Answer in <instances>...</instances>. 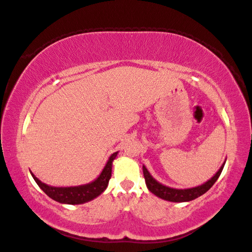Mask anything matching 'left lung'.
Returning <instances> with one entry per match:
<instances>
[{
  "instance_id": "left-lung-1",
  "label": "left lung",
  "mask_w": 252,
  "mask_h": 252,
  "mask_svg": "<svg viewBox=\"0 0 252 252\" xmlns=\"http://www.w3.org/2000/svg\"><path fill=\"white\" fill-rule=\"evenodd\" d=\"M225 161L223 162L221 168L219 169L218 172L213 175L210 180H208L201 185L191 187V189H172V187L165 186L161 183H159L157 180H155L153 178L152 174L149 173V171L146 169L145 165H143V173H144V178H145L147 189H149V191H152L154 195H156L157 197L161 198V199L168 200V201L186 202V201L196 199V198L203 195L206 191H208L211 189L212 185L216 183L217 180L219 179V176H220L222 170L224 168V164H225Z\"/></svg>"
}]
</instances>
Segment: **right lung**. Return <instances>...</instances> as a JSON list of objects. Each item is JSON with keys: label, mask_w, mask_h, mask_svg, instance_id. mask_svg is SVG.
<instances>
[{"label": "right lung", "mask_w": 252, "mask_h": 252, "mask_svg": "<svg viewBox=\"0 0 252 252\" xmlns=\"http://www.w3.org/2000/svg\"><path fill=\"white\" fill-rule=\"evenodd\" d=\"M118 152L114 153L109 157L108 161L106 162L104 169L101 170L100 174L91 183L79 185V186H69V187H55L50 186L43 182H41L36 176L31 172L32 178L34 179L36 184L45 194L51 197L52 199L66 205H81V203L93 200L94 198L98 197L103 192L111 178V169L112 161L116 159Z\"/></svg>", "instance_id": "add662e5"}]
</instances>
